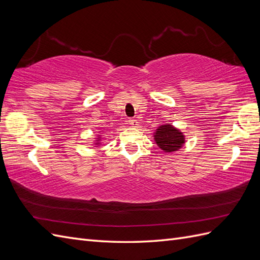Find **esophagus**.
<instances>
[{
  "label": "esophagus",
  "mask_w": 260,
  "mask_h": 260,
  "mask_svg": "<svg viewBox=\"0 0 260 260\" xmlns=\"http://www.w3.org/2000/svg\"><path fill=\"white\" fill-rule=\"evenodd\" d=\"M128 123L131 125V127H135V128L138 127V124H139L138 121L136 119H132V118H130V119L128 120Z\"/></svg>",
  "instance_id": "obj_1"
}]
</instances>
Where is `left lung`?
<instances>
[{
    "instance_id": "1",
    "label": "left lung",
    "mask_w": 260,
    "mask_h": 260,
    "mask_svg": "<svg viewBox=\"0 0 260 260\" xmlns=\"http://www.w3.org/2000/svg\"><path fill=\"white\" fill-rule=\"evenodd\" d=\"M154 140L165 153L176 152L185 143L183 132H181L170 123L161 124L160 127L157 128L154 133Z\"/></svg>"
}]
</instances>
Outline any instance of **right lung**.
<instances>
[{"mask_svg": "<svg viewBox=\"0 0 260 260\" xmlns=\"http://www.w3.org/2000/svg\"><path fill=\"white\" fill-rule=\"evenodd\" d=\"M100 140H101L100 138H98V139H96V145H99V144H100V142H99V141H100Z\"/></svg>", "mask_w": 260, "mask_h": 260, "instance_id": "obj_1", "label": "right lung"}]
</instances>
